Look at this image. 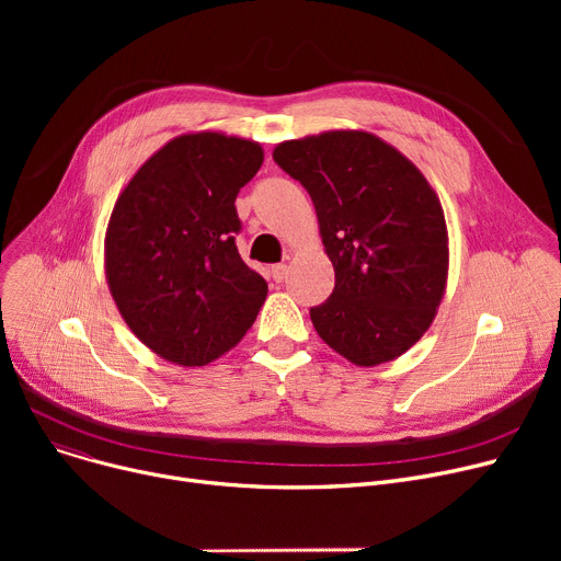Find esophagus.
<instances>
[{
    "mask_svg": "<svg viewBox=\"0 0 561 561\" xmlns=\"http://www.w3.org/2000/svg\"><path fill=\"white\" fill-rule=\"evenodd\" d=\"M271 275H273V279H275L277 284H279V282H284V279H286V275H288V265H286V263H277V265H273Z\"/></svg>",
    "mask_w": 561,
    "mask_h": 561,
    "instance_id": "34e87169",
    "label": "esophagus"
}]
</instances>
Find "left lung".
<instances>
[{"label":"left lung","instance_id":"obj_1","mask_svg":"<svg viewBox=\"0 0 561 561\" xmlns=\"http://www.w3.org/2000/svg\"><path fill=\"white\" fill-rule=\"evenodd\" d=\"M273 159L316 206L334 290L318 336L355 366L398 359L430 330L448 284V227L425 174L368 131L284 140Z\"/></svg>","mask_w":561,"mask_h":561}]
</instances>
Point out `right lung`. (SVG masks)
I'll return each instance as SVG.
<instances>
[{
    "mask_svg": "<svg viewBox=\"0 0 561 561\" xmlns=\"http://www.w3.org/2000/svg\"><path fill=\"white\" fill-rule=\"evenodd\" d=\"M263 147L222 131L168 140L117 195L104 273L127 328L161 359L204 366L239 343L268 296L241 259L236 195Z\"/></svg>",
    "mask_w": 561,
    "mask_h": 561,
    "instance_id": "1",
    "label": "right lung"
}]
</instances>
